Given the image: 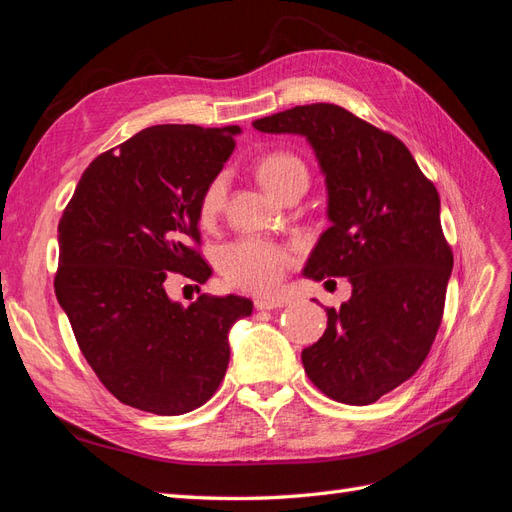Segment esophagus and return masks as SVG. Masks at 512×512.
I'll return each mask as SVG.
<instances>
[{"label": "esophagus", "mask_w": 512, "mask_h": 512, "mask_svg": "<svg viewBox=\"0 0 512 512\" xmlns=\"http://www.w3.org/2000/svg\"><path fill=\"white\" fill-rule=\"evenodd\" d=\"M254 305H256V309H277V307H284L286 301L284 299H256Z\"/></svg>", "instance_id": "esophagus-1"}]
</instances>
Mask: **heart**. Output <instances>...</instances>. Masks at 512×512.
Segmentation results:
<instances>
[{
  "instance_id": "heart-1",
  "label": "heart",
  "mask_w": 512,
  "mask_h": 512,
  "mask_svg": "<svg viewBox=\"0 0 512 512\" xmlns=\"http://www.w3.org/2000/svg\"><path fill=\"white\" fill-rule=\"evenodd\" d=\"M256 177L275 198L284 196L294 185L307 183V168L290 151H269L256 162ZM226 177H213L198 198V220L211 224L226 203ZM294 256L284 245L245 237L226 245L218 256L222 275L235 288L250 292H271L282 284Z\"/></svg>"
}]
</instances>
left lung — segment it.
<instances>
[{
  "instance_id": "left-lung-1",
  "label": "left lung",
  "mask_w": 512,
  "mask_h": 512,
  "mask_svg": "<svg viewBox=\"0 0 512 512\" xmlns=\"http://www.w3.org/2000/svg\"><path fill=\"white\" fill-rule=\"evenodd\" d=\"M254 128L301 134L314 147L331 226L303 273L352 284L350 301L327 307V331L301 352L303 367L327 397L374 404L416 374L442 322L453 252L436 185L397 136L342 106H294Z\"/></svg>"
}]
</instances>
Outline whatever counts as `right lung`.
Listing matches in <instances>:
<instances>
[{
	"label": "right lung",
	"instance_id": "right-lung-1",
	"mask_svg": "<svg viewBox=\"0 0 512 512\" xmlns=\"http://www.w3.org/2000/svg\"><path fill=\"white\" fill-rule=\"evenodd\" d=\"M239 126L166 123L134 134L87 166L59 220L55 294L79 348L121 404L177 416L218 391L228 331L252 314L237 294L183 307L164 282L205 284L198 198L235 151Z\"/></svg>",
	"mask_w": 512,
	"mask_h": 512
}]
</instances>
